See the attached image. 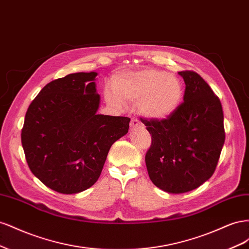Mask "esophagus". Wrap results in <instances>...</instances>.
<instances>
[{"mask_svg": "<svg viewBox=\"0 0 249 249\" xmlns=\"http://www.w3.org/2000/svg\"><path fill=\"white\" fill-rule=\"evenodd\" d=\"M140 122L138 120L137 117H132L131 119V127L132 129H136V127H139L140 126Z\"/></svg>", "mask_w": 249, "mask_h": 249, "instance_id": "obj_1", "label": "esophagus"}]
</instances>
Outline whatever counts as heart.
Masks as SVG:
<instances>
[{"label": "heart", "mask_w": 249, "mask_h": 249, "mask_svg": "<svg viewBox=\"0 0 249 249\" xmlns=\"http://www.w3.org/2000/svg\"><path fill=\"white\" fill-rule=\"evenodd\" d=\"M105 97L114 106L139 103L140 110L150 118H165L175 112L183 99V85L171 73L156 69L123 71L112 78Z\"/></svg>", "instance_id": "obj_1"}]
</instances>
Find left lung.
<instances>
[{"label":"left lung","mask_w":249,"mask_h":249,"mask_svg":"<svg viewBox=\"0 0 249 249\" xmlns=\"http://www.w3.org/2000/svg\"><path fill=\"white\" fill-rule=\"evenodd\" d=\"M185 81L184 102L166 118H140L152 136L145 155L149 178L168 193L199 187L216 169L225 139L223 111L208 83L193 71Z\"/></svg>","instance_id":"left-lung-1"}]
</instances>
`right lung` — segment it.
Returning <instances> with one entry per match:
<instances>
[{
    "mask_svg": "<svg viewBox=\"0 0 249 249\" xmlns=\"http://www.w3.org/2000/svg\"><path fill=\"white\" fill-rule=\"evenodd\" d=\"M96 74L76 72L50 82L26 113L21 144L28 166L59 193H79L91 187L113 143L129 131V117L96 113Z\"/></svg>",
    "mask_w": 249,
    "mask_h": 249,
    "instance_id": "add662e5",
    "label": "right lung"
}]
</instances>
